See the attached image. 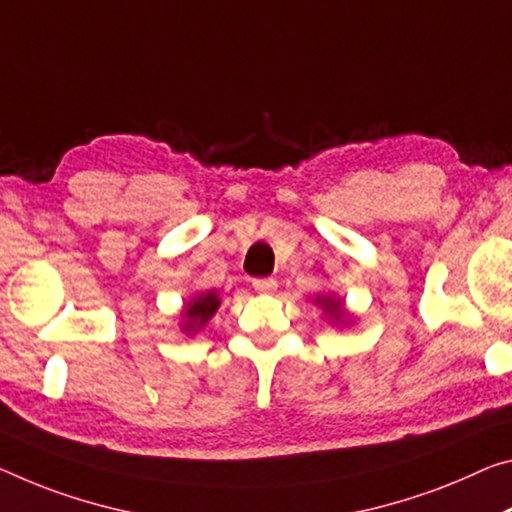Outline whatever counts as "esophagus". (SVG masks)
I'll use <instances>...</instances> for the list:
<instances>
[{
	"label": "esophagus",
	"mask_w": 512,
	"mask_h": 512,
	"mask_svg": "<svg viewBox=\"0 0 512 512\" xmlns=\"http://www.w3.org/2000/svg\"><path fill=\"white\" fill-rule=\"evenodd\" d=\"M253 289L259 291V294H273V291L278 289V282H275L273 278H255Z\"/></svg>",
	"instance_id": "34e87169"
}]
</instances>
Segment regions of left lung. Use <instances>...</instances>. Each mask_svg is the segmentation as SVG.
I'll return each instance as SVG.
<instances>
[{
  "label": "left lung",
  "instance_id": "8db88e82",
  "mask_svg": "<svg viewBox=\"0 0 512 512\" xmlns=\"http://www.w3.org/2000/svg\"><path fill=\"white\" fill-rule=\"evenodd\" d=\"M314 305L321 307L328 321H332V326H348V323H353V314L346 310L344 298L335 294H319L314 298Z\"/></svg>",
  "mask_w": 512,
  "mask_h": 512
}]
</instances>
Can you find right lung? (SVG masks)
<instances>
[{
  "mask_svg": "<svg viewBox=\"0 0 512 512\" xmlns=\"http://www.w3.org/2000/svg\"><path fill=\"white\" fill-rule=\"evenodd\" d=\"M221 307V298L214 289L209 291H200V294L193 296L191 300H186L182 305L180 312V330L186 332V335H198V330H202L209 323V319L218 312Z\"/></svg>",
  "mask_w": 512,
  "mask_h": 512,
  "instance_id": "right-lung-1",
  "label": "right lung"
}]
</instances>
